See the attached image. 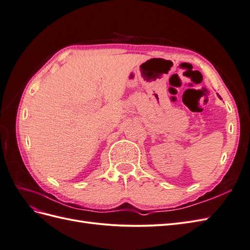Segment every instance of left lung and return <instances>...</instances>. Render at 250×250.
Listing matches in <instances>:
<instances>
[{
    "mask_svg": "<svg viewBox=\"0 0 250 250\" xmlns=\"http://www.w3.org/2000/svg\"><path fill=\"white\" fill-rule=\"evenodd\" d=\"M219 98H220V96H219Z\"/></svg>",
    "mask_w": 250,
    "mask_h": 250,
    "instance_id": "obj_1",
    "label": "left lung"
}]
</instances>
